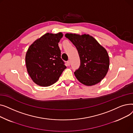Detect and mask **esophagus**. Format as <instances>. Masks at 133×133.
<instances>
[{
    "label": "esophagus",
    "mask_w": 133,
    "mask_h": 133,
    "mask_svg": "<svg viewBox=\"0 0 133 133\" xmlns=\"http://www.w3.org/2000/svg\"><path fill=\"white\" fill-rule=\"evenodd\" d=\"M67 65L68 66H70V65H71V62H70V61L68 60V61H67Z\"/></svg>",
    "instance_id": "obj_1"
}]
</instances>
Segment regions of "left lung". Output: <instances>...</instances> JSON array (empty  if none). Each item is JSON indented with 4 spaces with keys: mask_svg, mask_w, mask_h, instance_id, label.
<instances>
[{
    "mask_svg": "<svg viewBox=\"0 0 133 133\" xmlns=\"http://www.w3.org/2000/svg\"><path fill=\"white\" fill-rule=\"evenodd\" d=\"M65 37L76 47L79 55L80 66L74 72L76 79L86 86L100 82L105 77L109 66L106 49L89 34L67 33Z\"/></svg>",
    "mask_w": 133,
    "mask_h": 133,
    "instance_id": "left-lung-1",
    "label": "left lung"
}]
</instances>
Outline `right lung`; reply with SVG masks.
Returning <instances> with one entry per match:
<instances>
[{"label": "right lung", "instance_id": "add662e5", "mask_svg": "<svg viewBox=\"0 0 133 133\" xmlns=\"http://www.w3.org/2000/svg\"><path fill=\"white\" fill-rule=\"evenodd\" d=\"M62 37L61 32L47 33L28 49L25 57L27 71L37 85L47 87L54 84L66 68L58 46Z\"/></svg>", "mask_w": 133, "mask_h": 133}]
</instances>
